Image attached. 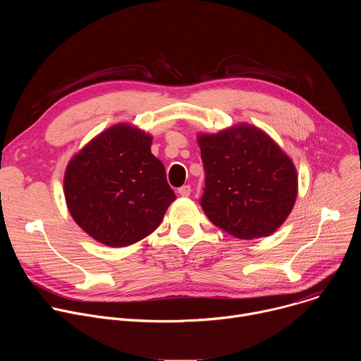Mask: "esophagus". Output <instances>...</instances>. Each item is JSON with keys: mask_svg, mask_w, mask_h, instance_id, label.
<instances>
[{"mask_svg": "<svg viewBox=\"0 0 361 361\" xmlns=\"http://www.w3.org/2000/svg\"><path fill=\"white\" fill-rule=\"evenodd\" d=\"M178 192H180V195H183V197H188L190 192H191V187H190V185H183V187L178 188Z\"/></svg>", "mask_w": 361, "mask_h": 361, "instance_id": "esophagus-1", "label": "esophagus"}]
</instances>
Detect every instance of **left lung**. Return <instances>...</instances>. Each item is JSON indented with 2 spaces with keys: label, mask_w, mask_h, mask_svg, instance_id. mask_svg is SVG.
Here are the masks:
<instances>
[{
  "label": "left lung",
  "mask_w": 361,
  "mask_h": 361,
  "mask_svg": "<svg viewBox=\"0 0 361 361\" xmlns=\"http://www.w3.org/2000/svg\"><path fill=\"white\" fill-rule=\"evenodd\" d=\"M198 145L205 174L200 204L205 216L237 238L274 233L297 197V171L284 151L248 124L200 134Z\"/></svg>",
  "instance_id": "8db88e82"
}]
</instances>
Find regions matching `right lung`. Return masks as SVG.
I'll use <instances>...</instances> for the list:
<instances>
[{
    "instance_id": "add662e5",
    "label": "right lung",
    "mask_w": 361,
    "mask_h": 361,
    "mask_svg": "<svg viewBox=\"0 0 361 361\" xmlns=\"http://www.w3.org/2000/svg\"><path fill=\"white\" fill-rule=\"evenodd\" d=\"M152 137L128 124L98 134L68 163L64 195L74 221L109 247L134 244L156 230L176 200Z\"/></svg>"
}]
</instances>
